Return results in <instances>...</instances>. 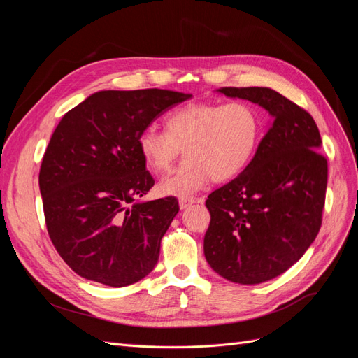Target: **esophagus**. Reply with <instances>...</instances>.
<instances>
[{"instance_id": "1", "label": "esophagus", "mask_w": 358, "mask_h": 358, "mask_svg": "<svg viewBox=\"0 0 358 358\" xmlns=\"http://www.w3.org/2000/svg\"><path fill=\"white\" fill-rule=\"evenodd\" d=\"M192 203H194L192 199H179V208H180V210H183V209L189 208Z\"/></svg>"}]
</instances>
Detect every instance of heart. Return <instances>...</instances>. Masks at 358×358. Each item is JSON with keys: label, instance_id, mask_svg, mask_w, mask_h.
I'll list each match as a JSON object with an SVG mask.
<instances>
[{"label": "heart", "instance_id": "b5f03b06", "mask_svg": "<svg viewBox=\"0 0 358 358\" xmlns=\"http://www.w3.org/2000/svg\"><path fill=\"white\" fill-rule=\"evenodd\" d=\"M263 138V119L255 107L233 103H189L171 110L166 131L148 127L137 146L145 164L167 173L180 150L185 161L158 183L162 196L188 199L215 182H229L251 164Z\"/></svg>", "mask_w": 358, "mask_h": 358}]
</instances>
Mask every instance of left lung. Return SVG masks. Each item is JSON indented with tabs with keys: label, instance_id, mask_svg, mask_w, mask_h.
<instances>
[{
	"label": "left lung",
	"instance_id": "obj_1",
	"mask_svg": "<svg viewBox=\"0 0 358 358\" xmlns=\"http://www.w3.org/2000/svg\"><path fill=\"white\" fill-rule=\"evenodd\" d=\"M272 116L251 164L206 200V262L224 279L255 285L284 273L308 251L321 227L327 159L317 150L313 117L270 90L221 88Z\"/></svg>",
	"mask_w": 358,
	"mask_h": 358
}]
</instances>
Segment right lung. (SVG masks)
Segmentation results:
<instances>
[{
	"instance_id": "obj_1",
	"label": "right lung",
	"mask_w": 358,
	"mask_h": 358,
	"mask_svg": "<svg viewBox=\"0 0 358 358\" xmlns=\"http://www.w3.org/2000/svg\"><path fill=\"white\" fill-rule=\"evenodd\" d=\"M191 94L99 91L62 116L41 161L38 185L53 246L79 276L131 285L152 272L175 197L143 200L155 180L140 133Z\"/></svg>"
}]
</instances>
